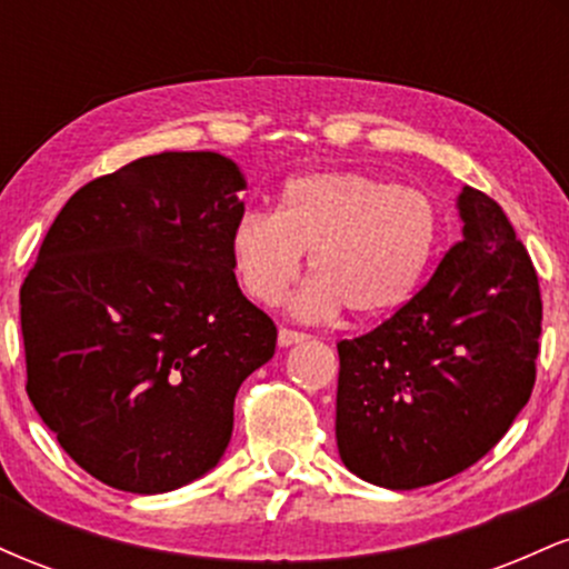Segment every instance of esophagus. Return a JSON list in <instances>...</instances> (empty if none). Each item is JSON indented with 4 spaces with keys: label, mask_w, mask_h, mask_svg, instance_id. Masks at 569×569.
I'll list each match as a JSON object with an SVG mask.
<instances>
[{
    "label": "esophagus",
    "mask_w": 569,
    "mask_h": 569,
    "mask_svg": "<svg viewBox=\"0 0 569 569\" xmlns=\"http://www.w3.org/2000/svg\"><path fill=\"white\" fill-rule=\"evenodd\" d=\"M307 335H302V331H293V329H280L278 331V345L280 348H291V345H299L305 342Z\"/></svg>",
    "instance_id": "34e87169"
}]
</instances>
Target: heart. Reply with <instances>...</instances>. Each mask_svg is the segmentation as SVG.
Here are the masks:
<instances>
[{
	"mask_svg": "<svg viewBox=\"0 0 569 569\" xmlns=\"http://www.w3.org/2000/svg\"><path fill=\"white\" fill-rule=\"evenodd\" d=\"M439 243V213L417 189L358 171L302 173L283 187L278 213L248 211L230 232V259L248 297L276 305L310 253L293 297L299 318L348 307L377 318L415 297Z\"/></svg>",
	"mask_w": 569,
	"mask_h": 569,
	"instance_id": "b5f03b06",
	"label": "heart"
}]
</instances>
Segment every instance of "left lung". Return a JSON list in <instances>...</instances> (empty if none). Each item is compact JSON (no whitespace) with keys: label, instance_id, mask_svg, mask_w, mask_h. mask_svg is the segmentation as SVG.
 Instances as JSON below:
<instances>
[{"label":"left lung","instance_id":"1","mask_svg":"<svg viewBox=\"0 0 569 569\" xmlns=\"http://www.w3.org/2000/svg\"><path fill=\"white\" fill-rule=\"evenodd\" d=\"M462 240L393 318L339 350L337 447L345 468L385 489L466 471L530 401L540 286L502 208L457 194Z\"/></svg>","mask_w":569,"mask_h":569}]
</instances>
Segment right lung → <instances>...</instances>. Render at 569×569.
I'll list each match as a JSON object with an SVG mask.
<instances>
[{
  "instance_id": "add662e5",
  "label": "right lung",
  "mask_w": 569,
  "mask_h": 569,
  "mask_svg": "<svg viewBox=\"0 0 569 569\" xmlns=\"http://www.w3.org/2000/svg\"><path fill=\"white\" fill-rule=\"evenodd\" d=\"M246 176L219 152H162L84 184L21 286L26 393L77 466L160 495L206 476L234 396L278 329L234 280Z\"/></svg>"
}]
</instances>
